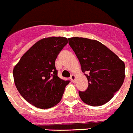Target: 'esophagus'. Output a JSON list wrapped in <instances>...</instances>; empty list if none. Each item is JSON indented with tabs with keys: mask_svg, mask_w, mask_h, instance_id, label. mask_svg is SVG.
<instances>
[{
	"mask_svg": "<svg viewBox=\"0 0 133 133\" xmlns=\"http://www.w3.org/2000/svg\"><path fill=\"white\" fill-rule=\"evenodd\" d=\"M70 79H71V80H72V82H74V81H75V79H76V76L74 75V74H72V75H71V76H70Z\"/></svg>",
	"mask_w": 133,
	"mask_h": 133,
	"instance_id": "obj_1",
	"label": "esophagus"
}]
</instances>
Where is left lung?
Instances as JSON below:
<instances>
[{
  "mask_svg": "<svg viewBox=\"0 0 133 133\" xmlns=\"http://www.w3.org/2000/svg\"><path fill=\"white\" fill-rule=\"evenodd\" d=\"M68 41L89 81L87 89L78 92L80 99L91 106L106 103L123 84L124 63L97 41L73 37Z\"/></svg>",
  "mask_w": 133,
  "mask_h": 133,
  "instance_id": "obj_1",
  "label": "left lung"
}]
</instances>
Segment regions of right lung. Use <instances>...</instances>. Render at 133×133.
<instances>
[{"label": "right lung", "instance_id": "add662e5", "mask_svg": "<svg viewBox=\"0 0 133 133\" xmlns=\"http://www.w3.org/2000/svg\"><path fill=\"white\" fill-rule=\"evenodd\" d=\"M64 37L43 38L23 55L13 69L15 86L21 95L30 104L48 109L61 101L70 80L57 76L55 59L68 44Z\"/></svg>", "mask_w": 133, "mask_h": 133}]
</instances>
